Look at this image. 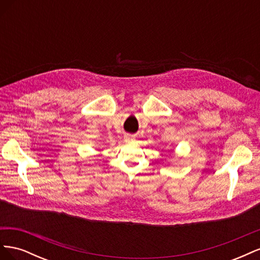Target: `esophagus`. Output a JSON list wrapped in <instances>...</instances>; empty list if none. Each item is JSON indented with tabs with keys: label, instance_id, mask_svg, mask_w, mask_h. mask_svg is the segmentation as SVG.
Returning <instances> with one entry per match:
<instances>
[{
	"label": "esophagus",
	"instance_id": "1",
	"mask_svg": "<svg viewBox=\"0 0 260 260\" xmlns=\"http://www.w3.org/2000/svg\"><path fill=\"white\" fill-rule=\"evenodd\" d=\"M124 140L127 141V142H131V141L135 140V137H133L132 135H127V136H124Z\"/></svg>",
	"mask_w": 260,
	"mask_h": 260
}]
</instances>
